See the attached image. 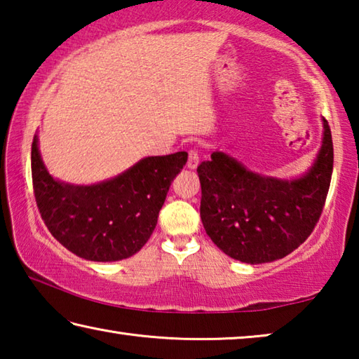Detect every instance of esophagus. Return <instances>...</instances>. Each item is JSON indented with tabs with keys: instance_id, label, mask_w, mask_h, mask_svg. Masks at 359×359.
Returning <instances> with one entry per match:
<instances>
[{
	"instance_id": "esophagus-1",
	"label": "esophagus",
	"mask_w": 359,
	"mask_h": 359,
	"mask_svg": "<svg viewBox=\"0 0 359 359\" xmlns=\"http://www.w3.org/2000/svg\"><path fill=\"white\" fill-rule=\"evenodd\" d=\"M198 165H199V154L196 150H190V151H188L187 168L188 169H196Z\"/></svg>"
}]
</instances>
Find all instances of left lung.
<instances>
[{
	"label": "left lung",
	"instance_id": "obj_1",
	"mask_svg": "<svg viewBox=\"0 0 359 359\" xmlns=\"http://www.w3.org/2000/svg\"><path fill=\"white\" fill-rule=\"evenodd\" d=\"M317 160L297 179L266 177L215 150L198 166L201 220L228 257L261 264L280 259L306 241L323 212L334 150L327 121Z\"/></svg>",
	"mask_w": 359,
	"mask_h": 359
}]
</instances>
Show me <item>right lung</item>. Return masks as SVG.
Masks as SVG:
<instances>
[{
  "label": "right lung",
  "mask_w": 359,
  "mask_h": 359,
  "mask_svg": "<svg viewBox=\"0 0 359 359\" xmlns=\"http://www.w3.org/2000/svg\"><path fill=\"white\" fill-rule=\"evenodd\" d=\"M187 158V151L147 156L101 184L72 185L48 174L34 136L36 204L53 238L77 257L102 263L130 258L154 233L171 182Z\"/></svg>",
  "instance_id": "obj_1"
}]
</instances>
